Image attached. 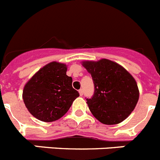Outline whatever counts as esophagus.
<instances>
[{"instance_id": "1", "label": "esophagus", "mask_w": 160, "mask_h": 160, "mask_svg": "<svg viewBox=\"0 0 160 160\" xmlns=\"http://www.w3.org/2000/svg\"><path fill=\"white\" fill-rule=\"evenodd\" d=\"M78 92H79V94H80V96H82V95H83V90H82V89H80Z\"/></svg>"}]
</instances>
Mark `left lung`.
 <instances>
[{
    "instance_id": "8db88e82",
    "label": "left lung",
    "mask_w": 160,
    "mask_h": 160,
    "mask_svg": "<svg viewBox=\"0 0 160 160\" xmlns=\"http://www.w3.org/2000/svg\"><path fill=\"white\" fill-rule=\"evenodd\" d=\"M82 66L91 74L94 93L86 98L90 112L105 124H119L130 115L139 99L134 78L111 60L85 61Z\"/></svg>"
}]
</instances>
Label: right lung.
Listing matches in <instances>:
<instances>
[{
    "label": "right lung",
    "mask_w": 160,
    "mask_h": 160,
    "mask_svg": "<svg viewBox=\"0 0 160 160\" xmlns=\"http://www.w3.org/2000/svg\"><path fill=\"white\" fill-rule=\"evenodd\" d=\"M67 70L66 64L51 62L36 72L24 86L23 102L30 113L39 121L58 120L79 97Z\"/></svg>",
    "instance_id": "add662e5"
}]
</instances>
